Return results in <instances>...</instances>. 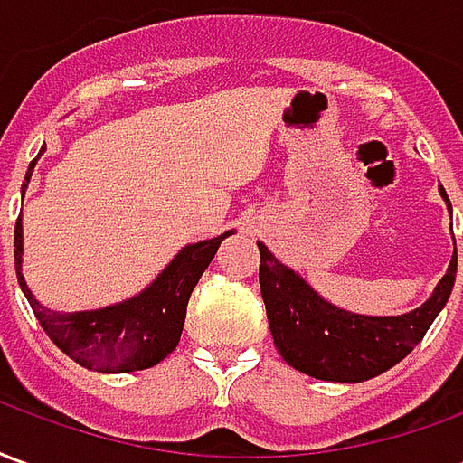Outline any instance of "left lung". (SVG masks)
<instances>
[{"label": "left lung", "mask_w": 463, "mask_h": 463, "mask_svg": "<svg viewBox=\"0 0 463 463\" xmlns=\"http://www.w3.org/2000/svg\"><path fill=\"white\" fill-rule=\"evenodd\" d=\"M441 198L447 191L439 185ZM260 248V292L272 340L282 359L302 374L325 382H364L407 357L444 310L457 280V242L447 275L424 305L394 317H372L340 310L312 290L300 275L282 265L265 242Z\"/></svg>", "instance_id": "1"}]
</instances>
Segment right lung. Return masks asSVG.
Masks as SVG:
<instances>
[{"mask_svg":"<svg viewBox=\"0 0 463 463\" xmlns=\"http://www.w3.org/2000/svg\"><path fill=\"white\" fill-rule=\"evenodd\" d=\"M32 171L34 163L26 171L22 195L32 178ZM228 235H232V231L211 241L185 245L165 265V270L131 300L109 305L101 310L52 312L32 295L22 275L24 235H22V215H19L14 228L16 280L39 325L64 354L94 372H136L158 364L175 349L181 340L185 307L191 300L193 288L198 285L201 275L211 265L221 242Z\"/></svg>","mask_w":463,"mask_h":463,"instance_id":"add662e5","label":"right lung"}]
</instances>
